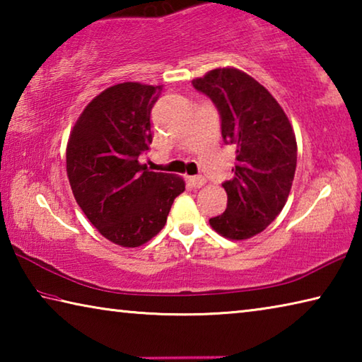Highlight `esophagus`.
<instances>
[{"label":"esophagus","mask_w":362,"mask_h":362,"mask_svg":"<svg viewBox=\"0 0 362 362\" xmlns=\"http://www.w3.org/2000/svg\"><path fill=\"white\" fill-rule=\"evenodd\" d=\"M188 180H189V183H192V187H194V188H201L206 183V179H204V177H201V175L188 177Z\"/></svg>","instance_id":"1"}]
</instances>
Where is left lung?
<instances>
[{
	"label": "left lung",
	"instance_id": "1",
	"mask_svg": "<svg viewBox=\"0 0 362 362\" xmlns=\"http://www.w3.org/2000/svg\"><path fill=\"white\" fill-rule=\"evenodd\" d=\"M222 118V137L236 146L235 177L223 183L228 204L209 220L233 241L259 235L283 211L297 166V140L289 118L268 89L247 73L225 66L193 79Z\"/></svg>",
	"mask_w": 362,
	"mask_h": 362
}]
</instances>
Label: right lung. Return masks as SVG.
I'll use <instances>...</instances> for the list:
<instances>
[{"label": "right lung", "mask_w": 362, "mask_h": 362, "mask_svg": "<svg viewBox=\"0 0 362 362\" xmlns=\"http://www.w3.org/2000/svg\"><path fill=\"white\" fill-rule=\"evenodd\" d=\"M161 86L119 83L90 100L66 144V175L78 206L97 231L121 247H139L164 228L180 175L139 163L153 140L150 115Z\"/></svg>", "instance_id": "add662e5"}]
</instances>
